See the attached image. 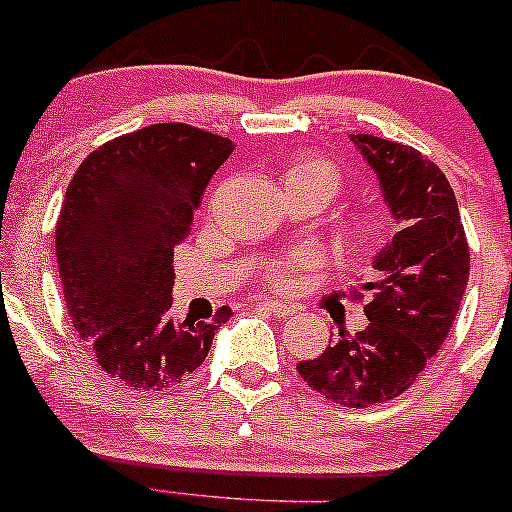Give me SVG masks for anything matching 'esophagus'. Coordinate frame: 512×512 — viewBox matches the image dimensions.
Here are the masks:
<instances>
[{
  "label": "esophagus",
  "instance_id": "1",
  "mask_svg": "<svg viewBox=\"0 0 512 512\" xmlns=\"http://www.w3.org/2000/svg\"><path fill=\"white\" fill-rule=\"evenodd\" d=\"M258 308H263V310H268V313H273L276 315V318H286V315H291L293 313V308L291 305H286V303H281V300H258Z\"/></svg>",
  "mask_w": 512,
  "mask_h": 512
}]
</instances>
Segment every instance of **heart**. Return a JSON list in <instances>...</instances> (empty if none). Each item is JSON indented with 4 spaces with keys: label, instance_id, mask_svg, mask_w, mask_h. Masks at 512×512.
I'll return each mask as SVG.
<instances>
[{
    "label": "heart",
    "instance_id": "heart-1",
    "mask_svg": "<svg viewBox=\"0 0 512 512\" xmlns=\"http://www.w3.org/2000/svg\"><path fill=\"white\" fill-rule=\"evenodd\" d=\"M288 177L318 179V182H323V187L328 189L330 197L340 189V172H337V167L330 165L328 160H320V157H305V160H300L298 165L288 172ZM377 231V221H362V224L355 226V239L360 241V244H370L374 236H377ZM315 263H318V256L310 254V251H300V254H293L288 261L273 263L271 271H268V278H271V283H276V286L288 288L293 286L295 278H298V273L303 271V268L315 266Z\"/></svg>",
    "mask_w": 512,
    "mask_h": 512
}]
</instances>
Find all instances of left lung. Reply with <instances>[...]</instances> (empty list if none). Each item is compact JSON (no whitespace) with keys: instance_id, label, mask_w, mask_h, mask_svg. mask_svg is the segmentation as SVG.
Listing matches in <instances>:
<instances>
[{"instance_id":"left-lung-1","label":"left lung","mask_w":512,"mask_h":512,"mask_svg":"<svg viewBox=\"0 0 512 512\" xmlns=\"http://www.w3.org/2000/svg\"><path fill=\"white\" fill-rule=\"evenodd\" d=\"M350 140L377 175L399 231L374 256L372 281L355 291L370 295V325L340 333L323 355L298 362V372L325 399L360 409L407 392L444 345L471 251L449 179L434 162L402 142L362 133Z\"/></svg>"}]
</instances>
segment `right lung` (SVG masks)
I'll use <instances>...</instances> for the list:
<instances>
[{
  "label": "right lung",
  "mask_w": 512,
  "mask_h": 512,
  "mask_svg": "<svg viewBox=\"0 0 512 512\" xmlns=\"http://www.w3.org/2000/svg\"><path fill=\"white\" fill-rule=\"evenodd\" d=\"M234 142L184 123H157L105 142L81 162L56 224L68 315L96 362L125 387L162 392L209 355L219 325L175 320L172 258Z\"/></svg>",
  "instance_id": "add662e5"
}]
</instances>
